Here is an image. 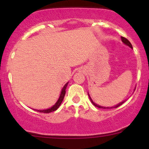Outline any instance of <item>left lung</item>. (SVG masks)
Returning <instances> with one entry per match:
<instances>
[{"instance_id": "obj_1", "label": "left lung", "mask_w": 149, "mask_h": 149, "mask_svg": "<svg viewBox=\"0 0 149 149\" xmlns=\"http://www.w3.org/2000/svg\"><path fill=\"white\" fill-rule=\"evenodd\" d=\"M121 40H122V42H123V43L125 44V45H126L129 46V47H130V48L132 49V44L130 43V42L129 40H128L127 38H124V37H121ZM134 90H135V89L134 90ZM88 96H89V97H90V101H91V102L92 103V104H93L94 106H95V107H96L100 108V109H114V108H117V107H120V105H122V104H123L124 102H125V101H126V100L123 101V102H120L119 104H118L117 105H116V106H113V107H102V106L98 105V104H97L96 103H95V102H93V100H92L91 97H90V95H89V93H88Z\"/></svg>"}]
</instances>
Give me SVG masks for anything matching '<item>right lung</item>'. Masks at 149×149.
<instances>
[{"instance_id":"1","label":"right lung","mask_w":149,"mask_h":149,"mask_svg":"<svg viewBox=\"0 0 149 149\" xmlns=\"http://www.w3.org/2000/svg\"><path fill=\"white\" fill-rule=\"evenodd\" d=\"M68 83H69V82H68V83H66V84L64 85V86L63 87L62 90H61V91L60 95H59V99H58V100L57 101V102H56V103L54 104V105L52 106V107H51L50 108H49V109H43V110H38V109H35V110L36 111H38V112L45 113H48L57 110L58 108L60 107L61 104L62 103V101H63V100H64V96H65V94H66V87H67V85H68Z\"/></svg>"}]
</instances>
